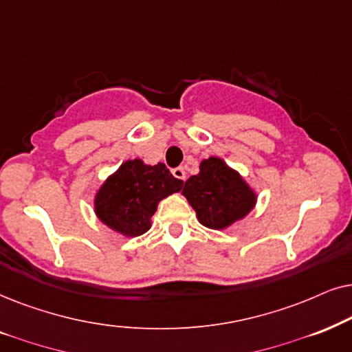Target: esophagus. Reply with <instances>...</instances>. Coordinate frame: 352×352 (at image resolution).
<instances>
[{
  "mask_svg": "<svg viewBox=\"0 0 352 352\" xmlns=\"http://www.w3.org/2000/svg\"><path fill=\"white\" fill-rule=\"evenodd\" d=\"M172 175L179 180H186V172L184 167H175L172 168Z\"/></svg>",
  "mask_w": 352,
  "mask_h": 352,
  "instance_id": "esophagus-1",
  "label": "esophagus"
}]
</instances>
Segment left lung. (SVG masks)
Listing matches in <instances>:
<instances>
[{
    "label": "left lung",
    "mask_w": 352,
    "mask_h": 352,
    "mask_svg": "<svg viewBox=\"0 0 352 352\" xmlns=\"http://www.w3.org/2000/svg\"><path fill=\"white\" fill-rule=\"evenodd\" d=\"M198 220L204 227L222 230L240 220L252 209L256 195L240 173L219 157L201 162L198 175L185 182L184 191Z\"/></svg>",
    "instance_id": "left-lung-1"
}]
</instances>
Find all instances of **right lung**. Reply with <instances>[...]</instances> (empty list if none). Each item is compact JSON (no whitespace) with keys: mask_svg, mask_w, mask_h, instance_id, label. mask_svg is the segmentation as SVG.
<instances>
[{"mask_svg":"<svg viewBox=\"0 0 352 352\" xmlns=\"http://www.w3.org/2000/svg\"><path fill=\"white\" fill-rule=\"evenodd\" d=\"M184 180L175 179L166 164L146 166L127 161L106 180L95 198L98 219L125 236H138L151 227L159 201L177 193Z\"/></svg>","mask_w":352,"mask_h":352,"instance_id":"add662e5","label":"right lung"}]
</instances>
